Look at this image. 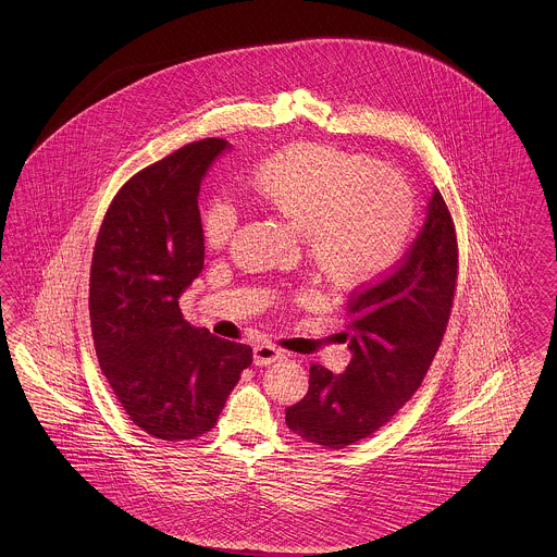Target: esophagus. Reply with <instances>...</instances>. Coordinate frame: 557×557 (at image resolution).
<instances>
[{
	"mask_svg": "<svg viewBox=\"0 0 557 557\" xmlns=\"http://www.w3.org/2000/svg\"><path fill=\"white\" fill-rule=\"evenodd\" d=\"M252 359H255V366H271V363L284 359V352L277 346L259 343L252 348Z\"/></svg>",
	"mask_w": 557,
	"mask_h": 557,
	"instance_id": "obj_1",
	"label": "esophagus"
}]
</instances>
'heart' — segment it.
<instances>
[{
    "mask_svg": "<svg viewBox=\"0 0 557 557\" xmlns=\"http://www.w3.org/2000/svg\"><path fill=\"white\" fill-rule=\"evenodd\" d=\"M248 187L267 211L302 232L305 252L338 290H361L388 275L413 236L418 202L409 180L380 160L343 148L296 141L248 173ZM239 214L216 198L202 214L209 248H225Z\"/></svg>",
    "mask_w": 557,
    "mask_h": 557,
    "instance_id": "1",
    "label": "heart"
}]
</instances>
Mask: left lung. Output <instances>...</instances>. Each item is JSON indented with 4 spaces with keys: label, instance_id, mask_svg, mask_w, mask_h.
Returning <instances> with one entry per match:
<instances>
[{
    "label": "left lung",
    "instance_id": "obj_1",
    "mask_svg": "<svg viewBox=\"0 0 557 557\" xmlns=\"http://www.w3.org/2000/svg\"><path fill=\"white\" fill-rule=\"evenodd\" d=\"M459 271L455 223L436 189L400 265L348 302L352 359L343 375L313 363L309 391L286 409L302 441L343 449L388 424L418 393L449 323Z\"/></svg>",
    "mask_w": 557,
    "mask_h": 557
}]
</instances>
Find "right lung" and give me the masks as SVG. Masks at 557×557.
<instances>
[{"label": "right lung", "mask_w": 557, "mask_h": 557, "mask_svg": "<svg viewBox=\"0 0 557 557\" xmlns=\"http://www.w3.org/2000/svg\"><path fill=\"white\" fill-rule=\"evenodd\" d=\"M227 148L207 137L141 169L116 191L89 271L96 355L133 424L191 441L216 418L252 363V348L191 327L180 296L205 267L200 184Z\"/></svg>", "instance_id": "add662e5"}]
</instances>
